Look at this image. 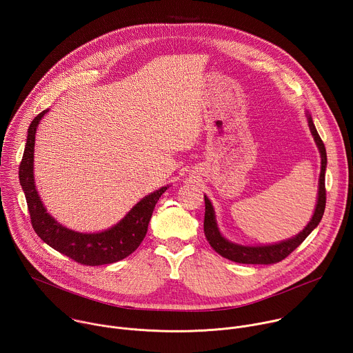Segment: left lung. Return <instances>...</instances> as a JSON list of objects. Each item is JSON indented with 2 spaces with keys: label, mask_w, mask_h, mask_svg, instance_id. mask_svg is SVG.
Returning a JSON list of instances; mask_svg holds the SVG:
<instances>
[{
  "label": "left lung",
  "mask_w": 353,
  "mask_h": 353,
  "mask_svg": "<svg viewBox=\"0 0 353 353\" xmlns=\"http://www.w3.org/2000/svg\"><path fill=\"white\" fill-rule=\"evenodd\" d=\"M307 123L310 132L314 138V142L319 148L320 158H321V172H320V179H319V192H317V203L314 208V214L310 219V222L305 226V229L296 236L282 240L279 243L274 244H257V245H245V244H239L228 240L219 230L218 223H216V215L214 205L211 203V199L204 195L205 198V219H204V232L208 243L211 247L216 251L218 254L222 257L240 263V264H275L286 259L292 251L299 247L301 243L305 241V239L317 228L320 223L324 210H325V169H327V152H325V146L324 142L321 141L316 125L313 123L312 116L309 112H306Z\"/></svg>",
  "instance_id": "obj_1"
}]
</instances>
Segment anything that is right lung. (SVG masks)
Here are the masks:
<instances>
[{
    "instance_id": "1",
    "label": "right lung",
    "mask_w": 353,
    "mask_h": 353,
    "mask_svg": "<svg viewBox=\"0 0 353 353\" xmlns=\"http://www.w3.org/2000/svg\"><path fill=\"white\" fill-rule=\"evenodd\" d=\"M47 112L48 110L41 112L30 123L23 158L19 166V183L26 196L34 232L46 244L83 265H105L128 257L143 240L158 199L169 185L145 195L121 221L106 230L82 233L61 225L47 212L34 184L33 158L36 130Z\"/></svg>"
}]
</instances>
